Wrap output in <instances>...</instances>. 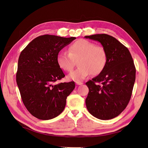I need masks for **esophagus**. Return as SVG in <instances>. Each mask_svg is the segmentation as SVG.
Returning <instances> with one entry per match:
<instances>
[{
    "label": "esophagus",
    "instance_id": "1",
    "mask_svg": "<svg viewBox=\"0 0 148 148\" xmlns=\"http://www.w3.org/2000/svg\"><path fill=\"white\" fill-rule=\"evenodd\" d=\"M76 84H77V85H82V84H83V83H82V82H76Z\"/></svg>",
    "mask_w": 148,
    "mask_h": 148
}]
</instances>
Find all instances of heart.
I'll return each mask as SVG.
<instances>
[{"mask_svg":"<svg viewBox=\"0 0 148 148\" xmlns=\"http://www.w3.org/2000/svg\"><path fill=\"white\" fill-rule=\"evenodd\" d=\"M77 69L70 73L67 78L79 82L91 73L97 75L104 69L107 63V53L102 46L92 42L80 39L71 44L69 52L61 51L57 57V64L60 68L70 72L78 61Z\"/></svg>","mask_w":148,"mask_h":148,"instance_id":"1","label":"heart"}]
</instances>
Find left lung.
<instances>
[{
	"label": "left lung",
	"instance_id": "8db88e82",
	"mask_svg": "<svg viewBox=\"0 0 148 148\" xmlns=\"http://www.w3.org/2000/svg\"><path fill=\"white\" fill-rule=\"evenodd\" d=\"M84 38L101 42L107 53L104 69L86 83L89 88L87 109L97 119H112L122 112L130 100L136 77L133 58L127 47L110 35L97 34Z\"/></svg>",
	"mask_w": 148,
	"mask_h": 148
}]
</instances>
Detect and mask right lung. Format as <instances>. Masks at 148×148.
I'll list each match as a JSON object with an SVG mask.
<instances>
[{"mask_svg": "<svg viewBox=\"0 0 148 148\" xmlns=\"http://www.w3.org/2000/svg\"><path fill=\"white\" fill-rule=\"evenodd\" d=\"M75 39L39 36L20 53L16 83L26 108L38 119L50 120L60 114L75 87L73 82L55 84L65 77L57 64L58 53Z\"/></svg>", "mask_w": 148, "mask_h": 148, "instance_id": "obj_1", "label": "right lung"}]
</instances>
